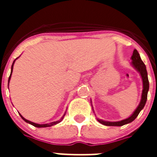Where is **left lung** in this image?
<instances>
[{
    "label": "left lung",
    "instance_id": "1",
    "mask_svg": "<svg viewBox=\"0 0 157 157\" xmlns=\"http://www.w3.org/2000/svg\"><path fill=\"white\" fill-rule=\"evenodd\" d=\"M131 60H132L131 61V65L134 67V69H136V70L139 72V74L141 75V79H142V83H143V90H142L141 99V101H140L139 105H138V108L135 109L134 113L130 117H128L127 119H125V120H121V121L109 122L98 119V121L99 123H101V124H103V125L121 127V126L125 125V124H127V123H131V122L134 121L136 118H137V116L139 114V112L143 109L144 106H145V103H146L147 95H148V91H149V79H148V74H147L146 67H145L143 61L141 60L139 53H138V52L136 49H134V52H133V55L131 56Z\"/></svg>",
    "mask_w": 157,
    "mask_h": 157
}]
</instances>
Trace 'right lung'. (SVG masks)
Here are the masks:
<instances>
[{"instance_id": "obj_1", "label": "right lung", "mask_w": 157, "mask_h": 157, "mask_svg": "<svg viewBox=\"0 0 157 157\" xmlns=\"http://www.w3.org/2000/svg\"><path fill=\"white\" fill-rule=\"evenodd\" d=\"M18 58H19V57H18ZM16 59H17V58H16ZM16 59H15V60H14V61H13V63H12V68H11V74H10V76H9V78H8V83H9V81H10V79H11V75H12V70H13V65H14V63H15V61H16ZM19 115H20V114H19ZM65 116V114L63 115V117H62L61 119H60V120H58V121L52 122V123H46V124H37V123H33V122L29 121V120H26L25 118H23V116H22L21 115H20V116H21L22 119H23V120H24V121L26 122V123H30V124H31V125H33V126H34V127H52V126H53V125H56V124H57V123H59V122H61V121H62V120H63V116Z\"/></svg>"}]
</instances>
